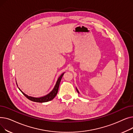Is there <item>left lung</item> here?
Masks as SVG:
<instances>
[{
  "instance_id": "obj_1",
  "label": "left lung",
  "mask_w": 133,
  "mask_h": 133,
  "mask_svg": "<svg viewBox=\"0 0 133 133\" xmlns=\"http://www.w3.org/2000/svg\"><path fill=\"white\" fill-rule=\"evenodd\" d=\"M76 90H77V92H78V93H79V91H78V89H76Z\"/></svg>"
}]
</instances>
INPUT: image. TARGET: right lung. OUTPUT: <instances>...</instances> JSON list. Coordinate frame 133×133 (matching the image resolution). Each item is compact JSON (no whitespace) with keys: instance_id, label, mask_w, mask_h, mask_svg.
I'll return each instance as SVG.
<instances>
[{"instance_id":"obj_1","label":"right lung","mask_w":133,"mask_h":133,"mask_svg":"<svg viewBox=\"0 0 133 133\" xmlns=\"http://www.w3.org/2000/svg\"><path fill=\"white\" fill-rule=\"evenodd\" d=\"M64 73H62L60 76V77L58 78L57 83H56L55 86L54 87V88H53V89L52 90V91L49 93L48 94L43 96V97H33L31 96H29L28 95H26L25 94H24L22 90H21L20 89L19 90H20L22 93L28 99H29L30 100L33 101V102H48L49 101H51L52 99H53L54 97H55V96L57 95L58 92V89H59V85L60 83L61 80V78L62 77L63 75H64Z\"/></svg>"}]
</instances>
